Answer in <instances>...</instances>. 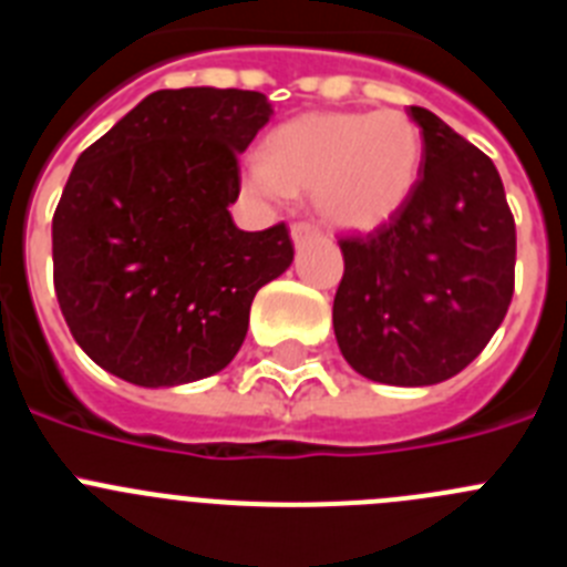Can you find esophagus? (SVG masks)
Wrapping results in <instances>:
<instances>
[{
    "instance_id": "1",
    "label": "esophagus",
    "mask_w": 567,
    "mask_h": 567,
    "mask_svg": "<svg viewBox=\"0 0 567 567\" xmlns=\"http://www.w3.org/2000/svg\"><path fill=\"white\" fill-rule=\"evenodd\" d=\"M320 233H318V227L315 225H309V221H295L292 225V241L298 244H303V241H309V238H318Z\"/></svg>"
}]
</instances>
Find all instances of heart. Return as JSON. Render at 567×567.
<instances>
[{
  "label": "heart",
  "instance_id": "obj_1",
  "mask_svg": "<svg viewBox=\"0 0 567 567\" xmlns=\"http://www.w3.org/2000/svg\"><path fill=\"white\" fill-rule=\"evenodd\" d=\"M422 152V132L402 109L309 112L269 134L244 185L269 202L311 190L329 225L371 230L404 205Z\"/></svg>",
  "mask_w": 567,
  "mask_h": 567
}]
</instances>
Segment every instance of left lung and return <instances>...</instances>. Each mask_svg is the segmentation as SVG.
Wrapping results in <instances>:
<instances>
[{
    "mask_svg": "<svg viewBox=\"0 0 567 567\" xmlns=\"http://www.w3.org/2000/svg\"><path fill=\"white\" fill-rule=\"evenodd\" d=\"M422 168L391 219L340 236L334 334L348 365L385 385L464 371L506 318L517 230L495 163L422 106Z\"/></svg>",
    "mask_w": 567,
    "mask_h": 567,
    "instance_id": "left-lung-1",
    "label": "left lung"
}]
</instances>
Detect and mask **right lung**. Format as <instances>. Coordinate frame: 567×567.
<instances>
[{"label":"right lung","instance_id":"obj_1","mask_svg":"<svg viewBox=\"0 0 567 567\" xmlns=\"http://www.w3.org/2000/svg\"><path fill=\"white\" fill-rule=\"evenodd\" d=\"M272 117L249 90H159L78 157L53 216V280L78 346L171 388L238 354L258 289L292 264L284 221L233 225L238 154Z\"/></svg>","mask_w":567,"mask_h":567}]
</instances>
